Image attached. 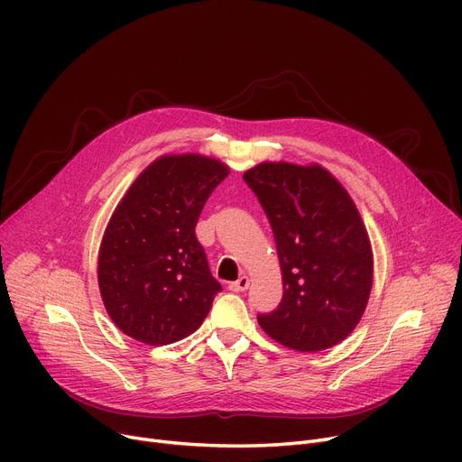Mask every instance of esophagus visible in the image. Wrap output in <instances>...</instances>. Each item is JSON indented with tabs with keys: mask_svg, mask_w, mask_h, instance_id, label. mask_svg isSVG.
I'll return each instance as SVG.
<instances>
[{
	"mask_svg": "<svg viewBox=\"0 0 462 462\" xmlns=\"http://www.w3.org/2000/svg\"><path fill=\"white\" fill-rule=\"evenodd\" d=\"M249 284H251V281H249V277L247 275H241L237 281H234V282H230V290L232 292H245V290L249 288Z\"/></svg>",
	"mask_w": 462,
	"mask_h": 462,
	"instance_id": "obj_1",
	"label": "esophagus"
}]
</instances>
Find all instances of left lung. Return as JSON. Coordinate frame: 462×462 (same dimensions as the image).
<instances>
[{"instance_id": "left-lung-1", "label": "left lung", "mask_w": 462, "mask_h": 462, "mask_svg": "<svg viewBox=\"0 0 462 462\" xmlns=\"http://www.w3.org/2000/svg\"><path fill=\"white\" fill-rule=\"evenodd\" d=\"M270 218L282 300L260 328L298 350L331 348L354 331L373 286V251L346 189L320 164L260 162L244 174Z\"/></svg>"}]
</instances>
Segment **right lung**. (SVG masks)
Masks as SVG:
<instances>
[{
    "label": "right lung",
    "instance_id": "obj_1",
    "mask_svg": "<svg viewBox=\"0 0 462 462\" xmlns=\"http://www.w3.org/2000/svg\"><path fill=\"white\" fill-rule=\"evenodd\" d=\"M228 176L221 161L164 155L121 199L97 262L112 322L136 341L162 346L197 331L223 286L209 272L197 226L213 189Z\"/></svg>",
    "mask_w": 462,
    "mask_h": 462
}]
</instances>
